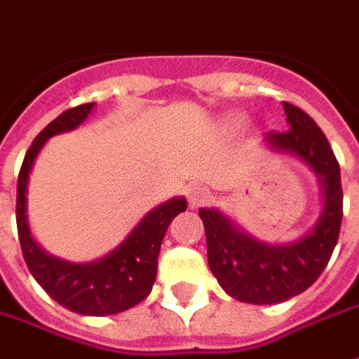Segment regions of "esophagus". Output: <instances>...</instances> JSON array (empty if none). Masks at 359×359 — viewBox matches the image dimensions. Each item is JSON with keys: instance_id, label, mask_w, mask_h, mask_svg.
<instances>
[{"instance_id": "esophagus-1", "label": "esophagus", "mask_w": 359, "mask_h": 359, "mask_svg": "<svg viewBox=\"0 0 359 359\" xmlns=\"http://www.w3.org/2000/svg\"><path fill=\"white\" fill-rule=\"evenodd\" d=\"M187 198L192 208H198V205H204L210 200V190L202 184H192L187 190Z\"/></svg>"}]
</instances>
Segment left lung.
I'll return each instance as SVG.
<instances>
[{"instance_id": "obj_1", "label": "left lung", "mask_w": 359, "mask_h": 359, "mask_svg": "<svg viewBox=\"0 0 359 359\" xmlns=\"http://www.w3.org/2000/svg\"><path fill=\"white\" fill-rule=\"evenodd\" d=\"M285 132H270L266 145L302 159L317 175L323 210L297 241L272 245L255 239L215 208H200L208 243V264L225 293L243 303L272 305L292 299L315 284L337 247L342 223L340 167L327 136L307 112L284 102Z\"/></svg>"}]
</instances>
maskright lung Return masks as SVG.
<instances>
[{"label":"right lung","instance_id":"right-lung-1","mask_svg":"<svg viewBox=\"0 0 359 359\" xmlns=\"http://www.w3.org/2000/svg\"><path fill=\"white\" fill-rule=\"evenodd\" d=\"M93 109L95 102H85L66 110L34 137L17 180V231L27 266L54 302L79 315L104 317L130 309L149 295L157 276L163 237L172 219L187 210V200L179 196L155 205L116 249L91 262H69L42 249L32 239L27 217V188L32 165L50 137L81 126Z\"/></svg>","mask_w":359,"mask_h":359}]
</instances>
